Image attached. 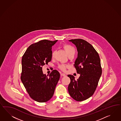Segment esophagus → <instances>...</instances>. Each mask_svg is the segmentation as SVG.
Listing matches in <instances>:
<instances>
[{
    "label": "esophagus",
    "mask_w": 121,
    "mask_h": 121,
    "mask_svg": "<svg viewBox=\"0 0 121 121\" xmlns=\"http://www.w3.org/2000/svg\"><path fill=\"white\" fill-rule=\"evenodd\" d=\"M60 75L61 77H65L66 76V75L64 73H61Z\"/></svg>",
    "instance_id": "1"
}]
</instances>
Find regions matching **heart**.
<instances>
[{"label":"heart","mask_w":121,"mask_h":121,"mask_svg":"<svg viewBox=\"0 0 121 121\" xmlns=\"http://www.w3.org/2000/svg\"><path fill=\"white\" fill-rule=\"evenodd\" d=\"M63 48H64V49L65 50V51H66L67 54L68 55V56H70L73 55L74 56L75 52H76V50L74 47L70 45H68V44H65V45ZM56 54V51H52V58H54ZM68 67V66L66 65H65L64 64H60L58 66V68L60 69V70L63 71H65L66 68Z\"/></svg>","instance_id":"1"}]
</instances>
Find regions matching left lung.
<instances>
[{
  "instance_id": "obj_1",
  "label": "left lung",
  "mask_w": 121,
  "mask_h": 121,
  "mask_svg": "<svg viewBox=\"0 0 121 121\" xmlns=\"http://www.w3.org/2000/svg\"><path fill=\"white\" fill-rule=\"evenodd\" d=\"M74 44L78 52L74 67L80 74L77 80L73 75H68L70 83L68 91L70 96L77 101H84L94 94L101 76V60L93 46L81 39L69 40Z\"/></svg>"
}]
</instances>
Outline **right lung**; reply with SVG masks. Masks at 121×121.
Here are the masks:
<instances>
[{
    "mask_svg": "<svg viewBox=\"0 0 121 121\" xmlns=\"http://www.w3.org/2000/svg\"><path fill=\"white\" fill-rule=\"evenodd\" d=\"M43 39L30 45L22 58L21 80L30 97L39 102L52 97L60 74L53 70L49 77L43 74L42 67L52 59V47L57 42Z\"/></svg>",
    "mask_w": 121,
    "mask_h": 121,
    "instance_id": "1",
    "label": "right lung"
}]
</instances>
